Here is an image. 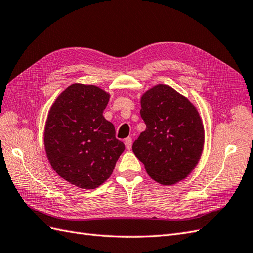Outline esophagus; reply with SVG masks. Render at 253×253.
Listing matches in <instances>:
<instances>
[{"mask_svg": "<svg viewBox=\"0 0 253 253\" xmlns=\"http://www.w3.org/2000/svg\"><path fill=\"white\" fill-rule=\"evenodd\" d=\"M125 146L127 150H130L132 146V139L131 138H126L125 139Z\"/></svg>", "mask_w": 253, "mask_h": 253, "instance_id": "obj_1", "label": "esophagus"}]
</instances>
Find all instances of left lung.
<instances>
[{
    "label": "left lung",
    "instance_id": "left-lung-1",
    "mask_svg": "<svg viewBox=\"0 0 253 253\" xmlns=\"http://www.w3.org/2000/svg\"><path fill=\"white\" fill-rule=\"evenodd\" d=\"M140 114L146 129L133 142L132 151L148 175L163 185L187 177L204 143L197 109L175 89L159 84L142 96Z\"/></svg>",
    "mask_w": 253,
    "mask_h": 253
}]
</instances>
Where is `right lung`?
Listing matches in <instances>:
<instances>
[{"label": "right lung", "mask_w": 253, "mask_h": 253, "mask_svg": "<svg viewBox=\"0 0 253 253\" xmlns=\"http://www.w3.org/2000/svg\"><path fill=\"white\" fill-rule=\"evenodd\" d=\"M110 96L75 83L57 97L44 127V148L53 170L79 188L94 189L111 175L125 145L102 112Z\"/></svg>", "instance_id": "add662e5"}]
</instances>
